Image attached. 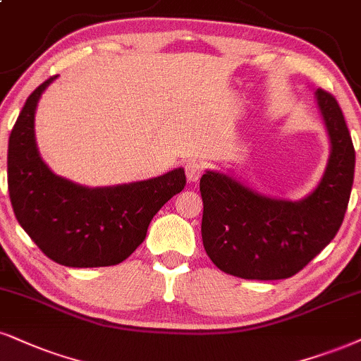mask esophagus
<instances>
[{
    "label": "esophagus",
    "instance_id": "obj_1",
    "mask_svg": "<svg viewBox=\"0 0 361 361\" xmlns=\"http://www.w3.org/2000/svg\"><path fill=\"white\" fill-rule=\"evenodd\" d=\"M202 164L197 162V160H188L185 162V176H188L189 182H197L202 176Z\"/></svg>",
    "mask_w": 361,
    "mask_h": 361
}]
</instances>
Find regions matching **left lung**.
I'll return each instance as SVG.
<instances>
[{
    "mask_svg": "<svg viewBox=\"0 0 361 361\" xmlns=\"http://www.w3.org/2000/svg\"><path fill=\"white\" fill-rule=\"evenodd\" d=\"M314 97L330 139V157L313 192L289 201L219 171L201 177L204 249L224 273L261 281L291 278L340 229L353 185L355 149L335 97L322 88Z\"/></svg>",
    "mask_w": 361,
    "mask_h": 361,
    "instance_id": "1",
    "label": "left lung"
}]
</instances>
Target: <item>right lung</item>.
Segmentation results:
<instances>
[{
  "instance_id": "right-lung-1",
  "label": "right lung",
  "mask_w": 361,
  "mask_h": 361,
  "mask_svg": "<svg viewBox=\"0 0 361 361\" xmlns=\"http://www.w3.org/2000/svg\"><path fill=\"white\" fill-rule=\"evenodd\" d=\"M43 82L26 100L8 142V190L20 226L44 256L68 268L127 259L144 243L152 217L185 185L184 169L130 184L88 188L56 176L39 155L35 114Z\"/></svg>"
}]
</instances>
